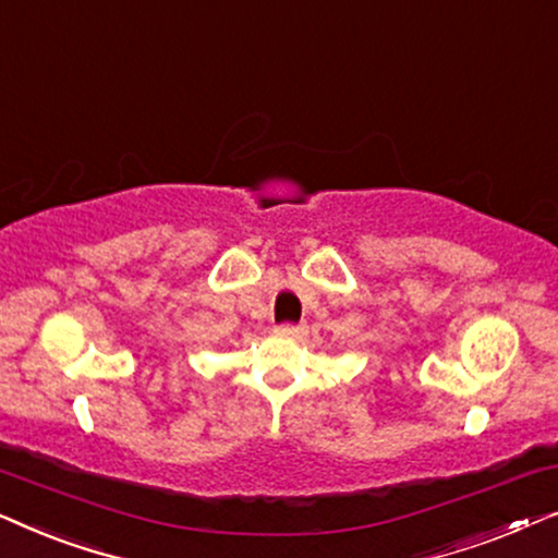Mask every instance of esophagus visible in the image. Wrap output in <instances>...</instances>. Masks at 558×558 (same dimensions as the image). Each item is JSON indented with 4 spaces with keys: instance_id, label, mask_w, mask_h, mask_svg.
<instances>
[{
    "instance_id": "obj_1",
    "label": "esophagus",
    "mask_w": 558,
    "mask_h": 558,
    "mask_svg": "<svg viewBox=\"0 0 558 558\" xmlns=\"http://www.w3.org/2000/svg\"><path fill=\"white\" fill-rule=\"evenodd\" d=\"M277 332H279V335H289V338H302V335H307V327H304V325H289V323H284V325L277 327Z\"/></svg>"
}]
</instances>
